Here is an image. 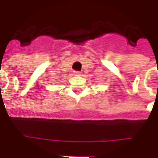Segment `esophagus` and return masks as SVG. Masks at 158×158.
<instances>
[{
  "label": "esophagus",
  "instance_id": "1",
  "mask_svg": "<svg viewBox=\"0 0 158 158\" xmlns=\"http://www.w3.org/2000/svg\"><path fill=\"white\" fill-rule=\"evenodd\" d=\"M74 75L76 76H81V73H80V72H78V71H75V72H74Z\"/></svg>",
  "mask_w": 158,
  "mask_h": 158
}]
</instances>
